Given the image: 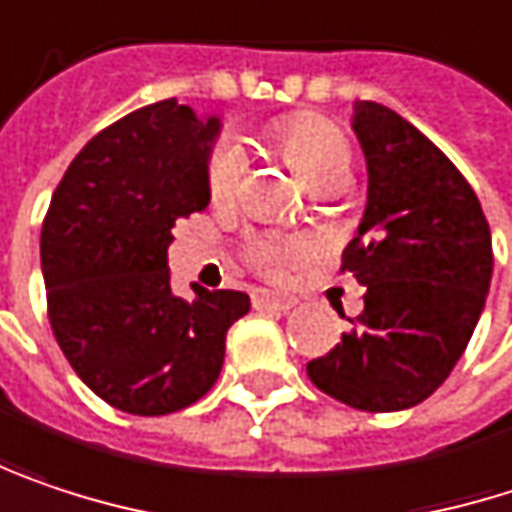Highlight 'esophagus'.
Here are the masks:
<instances>
[{"label": "esophagus", "mask_w": 512, "mask_h": 512, "mask_svg": "<svg viewBox=\"0 0 512 512\" xmlns=\"http://www.w3.org/2000/svg\"><path fill=\"white\" fill-rule=\"evenodd\" d=\"M252 304H255L257 310H263V307H278V310H290V307H296L299 299H293V296H284V293H269V290H257L255 296H252Z\"/></svg>", "instance_id": "obj_1"}]
</instances>
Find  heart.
I'll return each mask as SVG.
<instances>
[{"instance_id": "heart-1", "label": "heart", "mask_w": 512, "mask_h": 512, "mask_svg": "<svg viewBox=\"0 0 512 512\" xmlns=\"http://www.w3.org/2000/svg\"><path fill=\"white\" fill-rule=\"evenodd\" d=\"M272 140L313 190L349 181L351 143L337 122L316 117V114H293L272 125ZM243 166H246V158L237 140H219L213 146L208 169H205L213 202L234 199L240 178H243ZM302 252L304 249L299 243H278V240L255 237L249 243V263L257 272L278 278Z\"/></svg>"}]
</instances>
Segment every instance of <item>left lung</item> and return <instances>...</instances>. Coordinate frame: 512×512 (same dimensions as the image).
<instances>
[{
	"label": "left lung",
	"instance_id": "1",
	"mask_svg": "<svg viewBox=\"0 0 512 512\" xmlns=\"http://www.w3.org/2000/svg\"><path fill=\"white\" fill-rule=\"evenodd\" d=\"M369 202L340 272L366 287L351 331L307 363L316 390L369 413L425 401L469 346L492 278V237L463 172L404 117L354 105ZM343 316V310H340Z\"/></svg>",
	"mask_w": 512,
	"mask_h": 512
}]
</instances>
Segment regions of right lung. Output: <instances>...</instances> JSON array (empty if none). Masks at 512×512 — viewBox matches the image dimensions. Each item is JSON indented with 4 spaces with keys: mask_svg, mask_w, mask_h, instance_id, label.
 <instances>
[{
    "mask_svg": "<svg viewBox=\"0 0 512 512\" xmlns=\"http://www.w3.org/2000/svg\"><path fill=\"white\" fill-rule=\"evenodd\" d=\"M219 119L163 99L102 128L67 166L40 231L46 313L75 375L111 407L166 416L219 378L249 296L172 293L166 249L181 216L208 208Z\"/></svg>",
    "mask_w": 512,
    "mask_h": 512,
    "instance_id": "add662e5",
    "label": "right lung"
}]
</instances>
